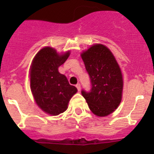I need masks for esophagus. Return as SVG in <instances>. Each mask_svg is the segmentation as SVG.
I'll return each instance as SVG.
<instances>
[{"label":"esophagus","instance_id":"1","mask_svg":"<svg viewBox=\"0 0 154 154\" xmlns=\"http://www.w3.org/2000/svg\"><path fill=\"white\" fill-rule=\"evenodd\" d=\"M76 87H77V90H78V91H80V83H77V84L76 85Z\"/></svg>","mask_w":154,"mask_h":154}]
</instances>
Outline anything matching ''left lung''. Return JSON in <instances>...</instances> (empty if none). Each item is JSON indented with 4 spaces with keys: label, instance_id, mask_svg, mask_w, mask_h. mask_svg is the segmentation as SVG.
Wrapping results in <instances>:
<instances>
[{
    "label": "left lung",
    "instance_id": "obj_1",
    "mask_svg": "<svg viewBox=\"0 0 154 154\" xmlns=\"http://www.w3.org/2000/svg\"><path fill=\"white\" fill-rule=\"evenodd\" d=\"M91 81L89 91L82 90L90 110L104 117L118 108L122 101L123 77L121 68L110 50L96 44L81 54Z\"/></svg>",
    "mask_w": 154,
    "mask_h": 154
}]
</instances>
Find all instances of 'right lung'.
<instances>
[{"label":"right lung","mask_w":154,"mask_h":154,"mask_svg":"<svg viewBox=\"0 0 154 154\" xmlns=\"http://www.w3.org/2000/svg\"><path fill=\"white\" fill-rule=\"evenodd\" d=\"M70 55V51L59 54L51 47L40 50L30 68V88L38 107L51 116H58L68 108V102L77 91L68 83L58 68Z\"/></svg>","instance_id":"right-lung-1"}]
</instances>
